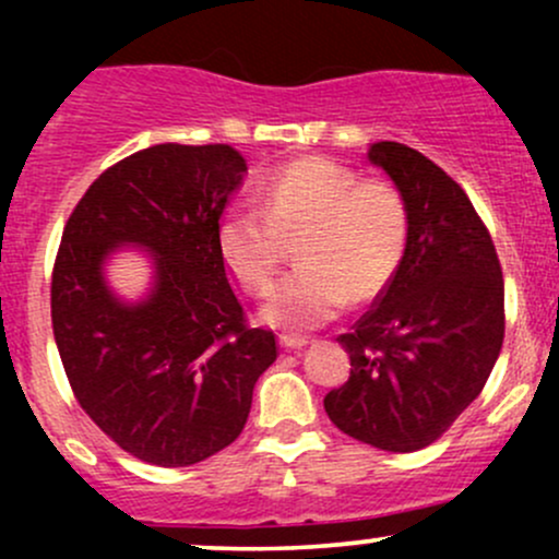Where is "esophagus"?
I'll return each mask as SVG.
<instances>
[{
  "instance_id": "esophagus-1",
  "label": "esophagus",
  "mask_w": 559,
  "mask_h": 559,
  "mask_svg": "<svg viewBox=\"0 0 559 559\" xmlns=\"http://www.w3.org/2000/svg\"><path fill=\"white\" fill-rule=\"evenodd\" d=\"M278 342H281V346H284V349H301V346H307L305 336H292V333H284Z\"/></svg>"
}]
</instances>
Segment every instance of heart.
<instances>
[{
	"label": "heart",
	"mask_w": 559,
	"mask_h": 559,
	"mask_svg": "<svg viewBox=\"0 0 559 559\" xmlns=\"http://www.w3.org/2000/svg\"><path fill=\"white\" fill-rule=\"evenodd\" d=\"M258 202L230 204L217 223V247L249 294H265L294 241L299 267L262 307V318L278 329H316L349 299H376L407 252L402 191L381 178H360L336 159L299 157L273 170Z\"/></svg>",
	"instance_id": "heart-1"
}]
</instances>
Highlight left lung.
<instances>
[{"label": "left lung", "mask_w": 559, "mask_h": 559, "mask_svg": "<svg viewBox=\"0 0 559 559\" xmlns=\"http://www.w3.org/2000/svg\"><path fill=\"white\" fill-rule=\"evenodd\" d=\"M409 210V241L391 284L342 333L349 381L325 394L338 431L386 452H415L449 431L489 381L504 338L497 249L457 181L418 150L378 141Z\"/></svg>", "instance_id": "obj_1"}]
</instances>
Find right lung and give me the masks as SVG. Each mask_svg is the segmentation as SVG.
<instances>
[{
  "mask_svg": "<svg viewBox=\"0 0 559 559\" xmlns=\"http://www.w3.org/2000/svg\"><path fill=\"white\" fill-rule=\"evenodd\" d=\"M247 163L228 144H157L88 186L62 230L52 329L75 400L133 457L202 463L239 439L273 331L249 329L230 292L217 223ZM120 246L153 254L139 302L114 297L104 262Z\"/></svg>",
  "mask_w": 559,
  "mask_h": 559,
  "instance_id": "add662e5",
  "label": "right lung"
}]
</instances>
